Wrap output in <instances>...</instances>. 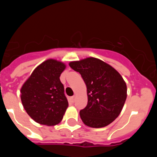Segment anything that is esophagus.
Returning a JSON list of instances; mask_svg holds the SVG:
<instances>
[{"label":"esophagus","instance_id":"obj_1","mask_svg":"<svg viewBox=\"0 0 157 157\" xmlns=\"http://www.w3.org/2000/svg\"><path fill=\"white\" fill-rule=\"evenodd\" d=\"M76 101V96H73L71 98V101L72 102H74Z\"/></svg>","mask_w":157,"mask_h":157}]
</instances>
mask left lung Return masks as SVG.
I'll return each instance as SVG.
<instances>
[{
  "instance_id": "1",
  "label": "left lung",
  "mask_w": 157,
  "mask_h": 157,
  "mask_svg": "<svg viewBox=\"0 0 157 157\" xmlns=\"http://www.w3.org/2000/svg\"><path fill=\"white\" fill-rule=\"evenodd\" d=\"M69 65L80 73L87 86V105L80 112L83 122L91 128L111 124L121 113L127 98L122 77L112 66L94 57Z\"/></svg>"
}]
</instances>
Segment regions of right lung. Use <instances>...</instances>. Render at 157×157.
Returning a JSON list of instances; mask_svg holds the SVG:
<instances>
[{
	"label": "right lung",
	"instance_id": "obj_1",
	"mask_svg": "<svg viewBox=\"0 0 157 157\" xmlns=\"http://www.w3.org/2000/svg\"><path fill=\"white\" fill-rule=\"evenodd\" d=\"M63 62L49 59L38 66L21 88V100L28 115L41 125H56L63 119L68 101L59 80Z\"/></svg>",
	"mask_w": 157,
	"mask_h": 157
}]
</instances>
